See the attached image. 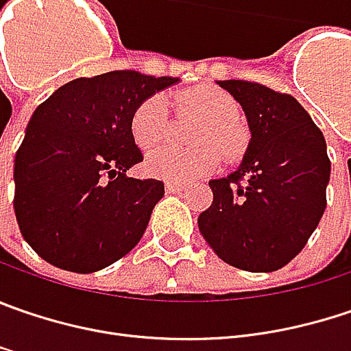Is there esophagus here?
I'll return each instance as SVG.
<instances>
[{
  "label": "esophagus",
  "instance_id": "esophagus-1",
  "mask_svg": "<svg viewBox=\"0 0 351 351\" xmlns=\"http://www.w3.org/2000/svg\"><path fill=\"white\" fill-rule=\"evenodd\" d=\"M180 191H184V184H180V182H167V193H180Z\"/></svg>",
  "mask_w": 351,
  "mask_h": 351
}]
</instances>
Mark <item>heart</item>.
<instances>
[{
  "label": "heart",
  "mask_w": 351,
  "mask_h": 351,
  "mask_svg": "<svg viewBox=\"0 0 351 351\" xmlns=\"http://www.w3.org/2000/svg\"><path fill=\"white\" fill-rule=\"evenodd\" d=\"M178 113H191L200 119L191 134L195 149L158 147L151 151L145 169L149 175L175 182H186L210 175L220 165L234 162L244 155L250 133L238 119V103L230 93L215 85H200L175 97ZM131 134L138 149L147 151L158 145L169 127V117L162 97L151 95L143 99L131 113Z\"/></svg>",
  "instance_id": "obj_1"
}]
</instances>
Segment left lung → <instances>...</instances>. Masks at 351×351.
I'll return each mask as SVG.
<instances>
[{"label":"left lung","instance_id":"8db88e82","mask_svg":"<svg viewBox=\"0 0 351 351\" xmlns=\"http://www.w3.org/2000/svg\"><path fill=\"white\" fill-rule=\"evenodd\" d=\"M218 85L242 105L252 138L237 171L208 182L215 198L198 228L226 264L274 272L298 256L326 210V138L292 95L238 79Z\"/></svg>","mask_w":351,"mask_h":351}]
</instances>
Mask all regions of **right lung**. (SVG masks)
Segmentation results:
<instances>
[{
  "label": "right lung",
  "mask_w": 351,
  "mask_h": 351,
  "mask_svg": "<svg viewBox=\"0 0 351 351\" xmlns=\"http://www.w3.org/2000/svg\"><path fill=\"white\" fill-rule=\"evenodd\" d=\"M176 81L129 69L79 77L35 109L15 153L13 208L43 260L89 274L138 244L165 184L127 176L143 160L131 113Z\"/></svg>",
  "instance_id": "obj_1"
}]
</instances>
